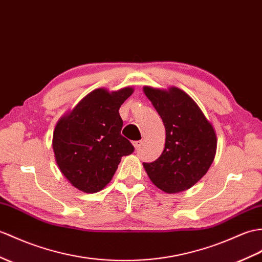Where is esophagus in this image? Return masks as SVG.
<instances>
[{
    "mask_svg": "<svg viewBox=\"0 0 262 262\" xmlns=\"http://www.w3.org/2000/svg\"><path fill=\"white\" fill-rule=\"evenodd\" d=\"M142 144H143V141H135L133 143V145H134V147H135L136 149L138 148V147H141L142 146Z\"/></svg>",
    "mask_w": 262,
    "mask_h": 262,
    "instance_id": "1",
    "label": "esophagus"
}]
</instances>
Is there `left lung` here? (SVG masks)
I'll return each instance as SVG.
<instances>
[{"instance_id": "obj_1", "label": "left lung", "mask_w": 262, "mask_h": 262, "mask_svg": "<svg viewBox=\"0 0 262 262\" xmlns=\"http://www.w3.org/2000/svg\"><path fill=\"white\" fill-rule=\"evenodd\" d=\"M144 93L166 130L163 153L156 161L144 163L145 171L164 192L185 191L203 178L214 160L216 137L213 127L183 90L145 87Z\"/></svg>"}]
</instances>
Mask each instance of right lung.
<instances>
[{
  "instance_id": "right-lung-1",
  "label": "right lung",
  "mask_w": 262,
  "mask_h": 262,
  "mask_svg": "<svg viewBox=\"0 0 262 262\" xmlns=\"http://www.w3.org/2000/svg\"><path fill=\"white\" fill-rule=\"evenodd\" d=\"M133 94L124 88L109 94L96 89L59 120L53 133V151L60 171L86 193L102 190L114 176L123 156L134 146L121 135L119 108Z\"/></svg>"
}]
</instances>
